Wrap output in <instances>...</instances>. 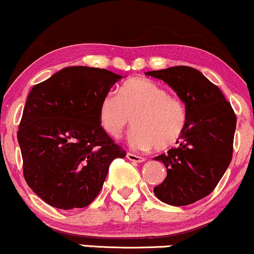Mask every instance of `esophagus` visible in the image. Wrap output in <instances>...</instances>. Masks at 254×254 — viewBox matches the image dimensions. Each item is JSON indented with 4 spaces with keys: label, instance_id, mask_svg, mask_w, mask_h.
I'll use <instances>...</instances> for the list:
<instances>
[{
    "label": "esophagus",
    "instance_id": "34e87169",
    "mask_svg": "<svg viewBox=\"0 0 254 254\" xmlns=\"http://www.w3.org/2000/svg\"><path fill=\"white\" fill-rule=\"evenodd\" d=\"M127 157L130 160V161H132V162H143L145 160L143 156L136 155V154H132V153H127Z\"/></svg>",
    "mask_w": 254,
    "mask_h": 254
}]
</instances>
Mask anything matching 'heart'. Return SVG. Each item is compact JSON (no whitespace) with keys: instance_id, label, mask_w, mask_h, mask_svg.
Returning <instances> with one entry per match:
<instances>
[{"instance_id":"heart-1","label":"heart","mask_w":254,"mask_h":254,"mask_svg":"<svg viewBox=\"0 0 254 254\" xmlns=\"http://www.w3.org/2000/svg\"><path fill=\"white\" fill-rule=\"evenodd\" d=\"M99 123L107 135L119 138L133 117L131 147L139 150L167 149L182 138L188 123L185 103L161 84L135 77L105 94L99 104Z\"/></svg>"}]
</instances>
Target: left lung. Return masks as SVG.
<instances>
[{
    "label": "left lung",
    "mask_w": 254,
    "mask_h": 254,
    "mask_svg": "<svg viewBox=\"0 0 254 254\" xmlns=\"http://www.w3.org/2000/svg\"><path fill=\"white\" fill-rule=\"evenodd\" d=\"M145 75L165 81L188 111L177 147L154 157L167 168V177L154 193L170 205H189L211 193L228 168L237 116L220 88L197 69L178 65Z\"/></svg>",
    "instance_id": "1"
}]
</instances>
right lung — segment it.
<instances>
[{"label":"right lung","mask_w":254,"mask_h":254,"mask_svg":"<svg viewBox=\"0 0 254 254\" xmlns=\"http://www.w3.org/2000/svg\"><path fill=\"white\" fill-rule=\"evenodd\" d=\"M121 75L68 66L33 86L17 130L26 183L44 202L84 208L103 188L111 162L127 155L99 123V104Z\"/></svg>","instance_id":"obj_1"}]
</instances>
